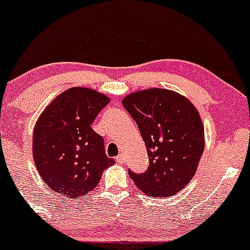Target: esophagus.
Returning <instances> with one entry per match:
<instances>
[{"label": "esophagus", "mask_w": 250, "mask_h": 250, "mask_svg": "<svg viewBox=\"0 0 250 250\" xmlns=\"http://www.w3.org/2000/svg\"><path fill=\"white\" fill-rule=\"evenodd\" d=\"M116 162H117V163H119V164H123V163H125V156H123V155H119V156H117V157H116Z\"/></svg>", "instance_id": "34e87169"}]
</instances>
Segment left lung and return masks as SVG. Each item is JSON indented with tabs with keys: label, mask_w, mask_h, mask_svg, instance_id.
<instances>
[{
	"label": "left lung",
	"mask_w": 250,
	"mask_h": 250,
	"mask_svg": "<svg viewBox=\"0 0 250 250\" xmlns=\"http://www.w3.org/2000/svg\"><path fill=\"white\" fill-rule=\"evenodd\" d=\"M122 104L137 123L149 155V167L129 171L150 197H169L185 188L205 149V133L194 104L179 93L148 88L130 93Z\"/></svg>",
	"instance_id": "1"
}]
</instances>
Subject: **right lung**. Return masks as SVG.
<instances>
[{"label":"right lung","instance_id":"obj_1","mask_svg":"<svg viewBox=\"0 0 250 250\" xmlns=\"http://www.w3.org/2000/svg\"><path fill=\"white\" fill-rule=\"evenodd\" d=\"M110 99L87 87H71L43 110L32 135V155L52 191L79 198L94 190L102 172L115 163L104 154V138L91 125Z\"/></svg>","mask_w":250,"mask_h":250}]
</instances>
